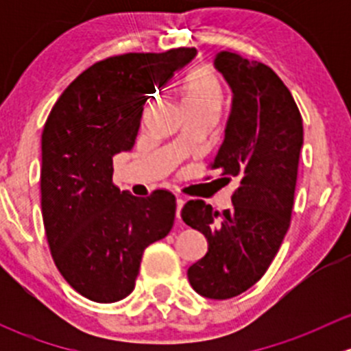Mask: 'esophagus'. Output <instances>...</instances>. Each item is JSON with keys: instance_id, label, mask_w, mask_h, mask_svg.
I'll return each mask as SVG.
<instances>
[{"instance_id": "34e87169", "label": "esophagus", "mask_w": 351, "mask_h": 351, "mask_svg": "<svg viewBox=\"0 0 351 351\" xmlns=\"http://www.w3.org/2000/svg\"><path fill=\"white\" fill-rule=\"evenodd\" d=\"M183 204H185V200H183V198H176V219H178V221H180V214H182Z\"/></svg>"}]
</instances>
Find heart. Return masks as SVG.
I'll use <instances>...</instances> for the list:
<instances>
[{
  "label": "heart",
  "mask_w": 351,
  "mask_h": 351,
  "mask_svg": "<svg viewBox=\"0 0 351 351\" xmlns=\"http://www.w3.org/2000/svg\"><path fill=\"white\" fill-rule=\"evenodd\" d=\"M182 98L186 112L219 113L224 105V88L221 77L212 67H197L185 77Z\"/></svg>",
  "instance_id": "1"
}]
</instances>
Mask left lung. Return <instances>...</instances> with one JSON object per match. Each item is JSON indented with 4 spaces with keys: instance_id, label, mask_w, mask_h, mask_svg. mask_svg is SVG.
<instances>
[{
    "instance_id": "8db88e82",
    "label": "left lung",
    "mask_w": 351,
    "mask_h": 351,
    "mask_svg": "<svg viewBox=\"0 0 351 351\" xmlns=\"http://www.w3.org/2000/svg\"><path fill=\"white\" fill-rule=\"evenodd\" d=\"M215 67L234 98L224 143L208 169L228 183L236 180L238 189L228 210L189 200L182 217L208 243L205 256L189 268L190 285L222 300L256 284L280 250L292 217L304 129L292 93L271 67L229 51L215 58Z\"/></svg>"
}]
</instances>
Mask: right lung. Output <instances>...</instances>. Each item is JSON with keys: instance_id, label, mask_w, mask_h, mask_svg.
I'll return each mask as SVG.
<instances>
[{"instance_id": "obj_1", "label": "right lung", "mask_w": 351, "mask_h": 351, "mask_svg": "<svg viewBox=\"0 0 351 351\" xmlns=\"http://www.w3.org/2000/svg\"><path fill=\"white\" fill-rule=\"evenodd\" d=\"M195 52H129L95 62L66 88L45 120V236L58 270L86 299L110 304L129 295L144 250L171 231L175 195L120 192L113 156L132 149L147 95L165 86Z\"/></svg>"}]
</instances>
